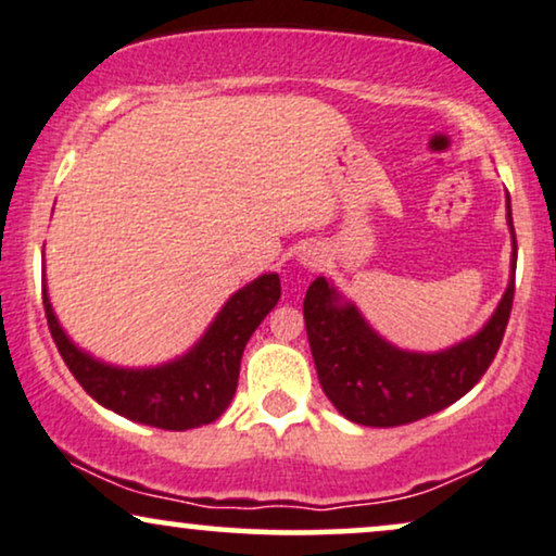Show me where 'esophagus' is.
Segmentation results:
<instances>
[{"label":"esophagus","instance_id":"34e87169","mask_svg":"<svg viewBox=\"0 0 556 556\" xmlns=\"http://www.w3.org/2000/svg\"><path fill=\"white\" fill-rule=\"evenodd\" d=\"M300 262L305 264V266H318L323 262V254H320L318 249H305L300 254Z\"/></svg>","mask_w":556,"mask_h":556}]
</instances>
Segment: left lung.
<instances>
[{"mask_svg":"<svg viewBox=\"0 0 556 556\" xmlns=\"http://www.w3.org/2000/svg\"><path fill=\"white\" fill-rule=\"evenodd\" d=\"M508 226L516 264V230H513L510 197ZM516 266L508 290L493 318L480 333L435 354H418L392 346L369 328L351 302H343L326 277L307 287L305 313L307 341L318 369L320 388L343 418L359 426L392 428L420 420L456 403L480 382L493 364L508 326Z\"/></svg>","mask_w":556,"mask_h":556,"instance_id":"8db88e82","label":"left lung"}]
</instances>
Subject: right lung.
I'll use <instances>...</instances> for the list:
<instances>
[{"label":"right lung","instance_id":"right-lung-1","mask_svg":"<svg viewBox=\"0 0 556 556\" xmlns=\"http://www.w3.org/2000/svg\"><path fill=\"white\" fill-rule=\"evenodd\" d=\"M279 294L282 285L277 274H262L223 305L213 326L185 356L151 369L112 367L74 346L59 326L46 285L43 307L59 354L87 395L136 424L164 431H187L213 424L230 405L245 343L277 305Z\"/></svg>","mask_w":556,"mask_h":556}]
</instances>
